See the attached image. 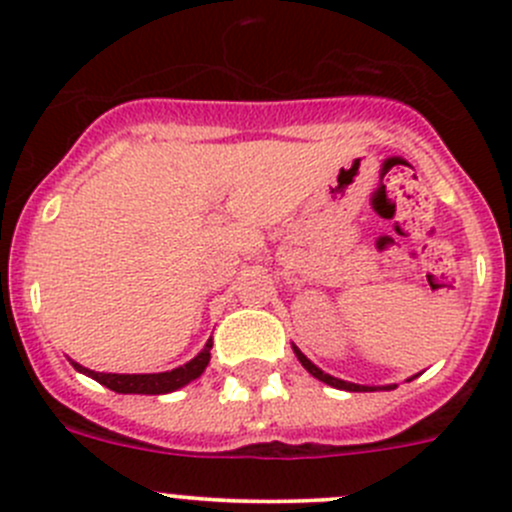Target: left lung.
<instances>
[{
  "instance_id": "obj_1",
  "label": "left lung",
  "mask_w": 512,
  "mask_h": 512,
  "mask_svg": "<svg viewBox=\"0 0 512 512\" xmlns=\"http://www.w3.org/2000/svg\"><path fill=\"white\" fill-rule=\"evenodd\" d=\"M294 354H297V359L302 361V366L304 369L309 371V374L314 376V379H319V381H324V384H329V386H334V389H344V391H374L371 389V386H359V384H349V381H342V379H334V376H329V374H324L322 369H317V366L312 364V361L307 359V356H304L302 352H299L297 347H294ZM386 389H391V386H386Z\"/></svg>"
}]
</instances>
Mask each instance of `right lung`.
I'll list each match as a JSON object with an SVG mask.
<instances>
[{
	"instance_id": "right-lung-1",
	"label": "right lung",
	"mask_w": 512,
	"mask_h": 512,
	"mask_svg": "<svg viewBox=\"0 0 512 512\" xmlns=\"http://www.w3.org/2000/svg\"><path fill=\"white\" fill-rule=\"evenodd\" d=\"M210 349H213V339L188 364L178 366L173 371H163V374H98V371L84 369L79 364L74 366L79 371H84L86 376H91V379H96L98 384L106 386V389L116 391V394H170V391L190 384V381L203 374L210 361Z\"/></svg>"
}]
</instances>
